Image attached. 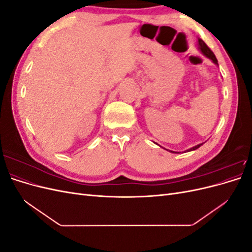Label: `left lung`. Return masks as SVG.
<instances>
[{
    "mask_svg": "<svg viewBox=\"0 0 252 252\" xmlns=\"http://www.w3.org/2000/svg\"><path fill=\"white\" fill-rule=\"evenodd\" d=\"M196 46H197V49H199V50L202 52L203 56H205L206 58H208L209 60L212 61L213 63H215L216 65L219 66L218 60H217V58H216V56H215V53H213V52L209 49V47L207 46V45L205 44V42H204L202 39H197V41H196ZM203 144H204V143H201V144H199V145H196V146H193V147H191V148H189V149L185 150L184 152H189V151L195 150V149H197L199 147H201ZM161 147H162V146H161ZM164 149L167 150V151H169V152H172V154H180V152H178V151H172V150L166 149V148H164Z\"/></svg>",
    "mask_w": 252,
    "mask_h": 252,
    "instance_id": "left-lung-1",
    "label": "left lung"
}]
</instances>
